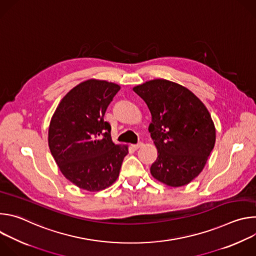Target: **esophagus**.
Returning <instances> with one entry per match:
<instances>
[{
    "label": "esophagus",
    "instance_id": "esophagus-1",
    "mask_svg": "<svg viewBox=\"0 0 256 256\" xmlns=\"http://www.w3.org/2000/svg\"><path fill=\"white\" fill-rule=\"evenodd\" d=\"M142 144H142V142H138V144H132V149H134V150H138V148L142 147Z\"/></svg>",
    "mask_w": 256,
    "mask_h": 256
}]
</instances>
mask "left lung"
Here are the masks:
<instances>
[{
    "instance_id": "obj_1",
    "label": "left lung",
    "mask_w": 256,
    "mask_h": 256,
    "mask_svg": "<svg viewBox=\"0 0 256 256\" xmlns=\"http://www.w3.org/2000/svg\"><path fill=\"white\" fill-rule=\"evenodd\" d=\"M148 105L151 138L158 150L152 176L179 188L188 184L204 169L214 149L216 128L204 104L188 88L155 79L132 89Z\"/></svg>"
}]
</instances>
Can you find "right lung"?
<instances>
[{
    "label": "right lung",
    "instance_id": "right-lung-1",
    "mask_svg": "<svg viewBox=\"0 0 256 256\" xmlns=\"http://www.w3.org/2000/svg\"><path fill=\"white\" fill-rule=\"evenodd\" d=\"M120 86L90 79L62 99L48 128L50 150L64 176L78 188L99 192L118 179L126 144H116L106 109Z\"/></svg>",
    "mask_w": 256,
    "mask_h": 256
}]
</instances>
